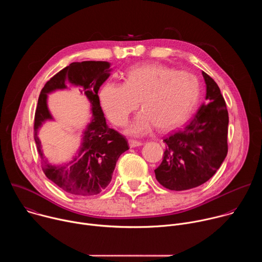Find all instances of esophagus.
<instances>
[{
    "label": "esophagus",
    "mask_w": 262,
    "mask_h": 262,
    "mask_svg": "<svg viewBox=\"0 0 262 262\" xmlns=\"http://www.w3.org/2000/svg\"><path fill=\"white\" fill-rule=\"evenodd\" d=\"M128 145H129L130 148H135V147L141 146L142 143L139 142V141H136V140H128Z\"/></svg>",
    "instance_id": "obj_1"
}]
</instances>
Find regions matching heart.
I'll return each mask as SVG.
<instances>
[{"label": "heart", "instance_id": "heart-1", "mask_svg": "<svg viewBox=\"0 0 262 262\" xmlns=\"http://www.w3.org/2000/svg\"><path fill=\"white\" fill-rule=\"evenodd\" d=\"M199 94V82L193 73L144 64L132 67L123 84L105 83L99 98L110 120L118 126L126 124L140 101L142 110L126 133L143 136L157 126L167 130L182 123L191 115Z\"/></svg>", "mask_w": 262, "mask_h": 262}]
</instances>
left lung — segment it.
Returning a JSON list of instances; mask_svg holds the SVG:
<instances>
[{"label":"left lung","mask_w":262,"mask_h":262,"mask_svg":"<svg viewBox=\"0 0 262 262\" xmlns=\"http://www.w3.org/2000/svg\"><path fill=\"white\" fill-rule=\"evenodd\" d=\"M206 95L195 117L164 139L162 164L155 170L158 181L171 191H184L210 179L228 152V111L216 83L202 71Z\"/></svg>","instance_id":"left-lung-1"}]
</instances>
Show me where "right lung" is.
<instances>
[{"instance_id":"right-lung-1","label":"right lung","mask_w":262,"mask_h":262,"mask_svg":"<svg viewBox=\"0 0 262 262\" xmlns=\"http://www.w3.org/2000/svg\"><path fill=\"white\" fill-rule=\"evenodd\" d=\"M111 71V63L105 61L73 62L55 74L40 92L35 112L34 139L45 174L66 193L76 196L99 194L111 182L119 157L128 150L124 137L108 128L97 94ZM67 84L82 88L81 93L91 102L93 117L76 155L67 163L53 165L42 152L38 130L43 123L53 120L47 106L48 94L66 89Z\"/></svg>"}]
</instances>
